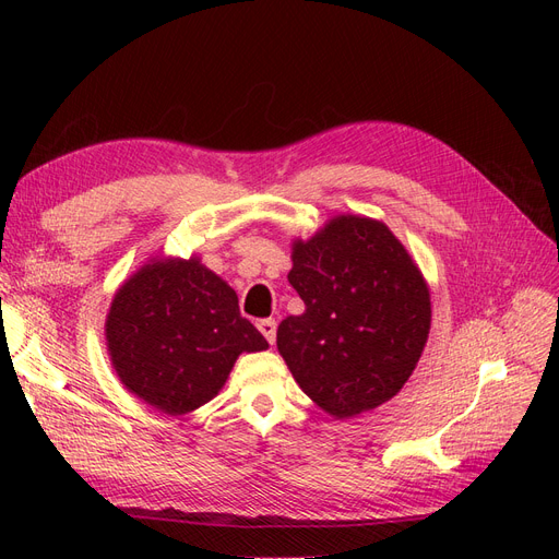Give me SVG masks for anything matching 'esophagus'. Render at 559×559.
<instances>
[{"instance_id": "1", "label": "esophagus", "mask_w": 559, "mask_h": 559, "mask_svg": "<svg viewBox=\"0 0 559 559\" xmlns=\"http://www.w3.org/2000/svg\"><path fill=\"white\" fill-rule=\"evenodd\" d=\"M257 326H259V331L265 335V341H267L270 345H273L275 337H277V321H275V319H259Z\"/></svg>"}]
</instances>
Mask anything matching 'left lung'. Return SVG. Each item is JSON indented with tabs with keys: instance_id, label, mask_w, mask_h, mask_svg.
I'll return each instance as SVG.
<instances>
[{
	"instance_id": "8db88e82",
	"label": "left lung",
	"mask_w": 559,
	"mask_h": 559,
	"mask_svg": "<svg viewBox=\"0 0 559 559\" xmlns=\"http://www.w3.org/2000/svg\"><path fill=\"white\" fill-rule=\"evenodd\" d=\"M289 284L306 312L286 317L277 349L294 380L335 419L394 399L425 352L429 284L378 218L337 214L292 245Z\"/></svg>"
}]
</instances>
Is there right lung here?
I'll return each mask as SVG.
<instances>
[{"mask_svg":"<svg viewBox=\"0 0 559 559\" xmlns=\"http://www.w3.org/2000/svg\"><path fill=\"white\" fill-rule=\"evenodd\" d=\"M105 341L128 392L173 417L222 392L242 352L267 349L238 294L200 257H156L132 273L111 298Z\"/></svg>","mask_w":559,"mask_h":559,"instance_id":"add662e5","label":"right lung"}]
</instances>
